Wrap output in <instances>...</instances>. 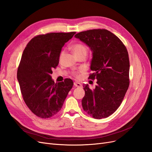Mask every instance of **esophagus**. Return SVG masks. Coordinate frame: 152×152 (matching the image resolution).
<instances>
[{
    "label": "esophagus",
    "instance_id": "34e87169",
    "mask_svg": "<svg viewBox=\"0 0 152 152\" xmlns=\"http://www.w3.org/2000/svg\"><path fill=\"white\" fill-rule=\"evenodd\" d=\"M73 85H74L75 87H81L82 84L80 83V82H75L74 83H73Z\"/></svg>",
    "mask_w": 152,
    "mask_h": 152
}]
</instances>
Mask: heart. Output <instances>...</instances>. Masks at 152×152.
Masks as SVG:
<instances>
[{
  "mask_svg": "<svg viewBox=\"0 0 152 152\" xmlns=\"http://www.w3.org/2000/svg\"><path fill=\"white\" fill-rule=\"evenodd\" d=\"M72 51L75 56H79V55L84 54L86 55L87 53V48L86 45L82 43H77L73 44L72 47ZM63 52L61 53L60 57L63 55Z\"/></svg>",
  "mask_w": 152,
  "mask_h": 152,
  "instance_id": "obj_1",
  "label": "heart"
}]
</instances>
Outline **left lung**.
I'll use <instances>...</instances> for the list:
<instances>
[{
	"label": "left lung",
	"mask_w": 152,
	"mask_h": 152,
	"mask_svg": "<svg viewBox=\"0 0 152 152\" xmlns=\"http://www.w3.org/2000/svg\"><path fill=\"white\" fill-rule=\"evenodd\" d=\"M91 49L93 58L89 79L97 80L91 90L83 86L82 99L84 111L94 118L102 119L116 111L129 86V59L127 49L117 37L104 29L81 31L75 35Z\"/></svg>",
	"instance_id": "left-lung-1"
}]
</instances>
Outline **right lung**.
I'll list each match as a JSON object with an SVG mask.
<instances>
[{
	"label": "right lung",
	"mask_w": 152,
	"mask_h": 152,
	"mask_svg": "<svg viewBox=\"0 0 152 152\" xmlns=\"http://www.w3.org/2000/svg\"><path fill=\"white\" fill-rule=\"evenodd\" d=\"M75 34L73 31L36 36L23 53L18 81L27 107L40 118H49L60 111L72 88L71 79L55 83L51 74L58 65L63 45Z\"/></svg>",
	"instance_id": "add662e5"
}]
</instances>
